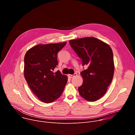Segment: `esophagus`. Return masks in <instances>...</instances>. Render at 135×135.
Wrapping results in <instances>:
<instances>
[{"label": "esophagus", "instance_id": "obj_1", "mask_svg": "<svg viewBox=\"0 0 135 135\" xmlns=\"http://www.w3.org/2000/svg\"><path fill=\"white\" fill-rule=\"evenodd\" d=\"M68 77L69 78H74V77H75V76H77V74L76 73H75L74 75H70V74H68Z\"/></svg>", "mask_w": 135, "mask_h": 135}]
</instances>
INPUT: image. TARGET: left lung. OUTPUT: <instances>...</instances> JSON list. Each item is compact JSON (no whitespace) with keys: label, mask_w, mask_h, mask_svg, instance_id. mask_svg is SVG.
I'll return each instance as SVG.
<instances>
[{"label":"left lung","mask_w":135,"mask_h":135,"mask_svg":"<svg viewBox=\"0 0 135 135\" xmlns=\"http://www.w3.org/2000/svg\"><path fill=\"white\" fill-rule=\"evenodd\" d=\"M69 44L78 54L82 65L88 67L81 75L83 79L79 92L89 102H95L105 94L112 81L114 63L111 47L95 37L70 40Z\"/></svg>","instance_id":"obj_1"}]
</instances>
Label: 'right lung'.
I'll list each match as a JSON object with an SVG mask.
<instances>
[{"instance_id": "1", "label": "right lung", "mask_w": 135, "mask_h": 135, "mask_svg": "<svg viewBox=\"0 0 135 135\" xmlns=\"http://www.w3.org/2000/svg\"><path fill=\"white\" fill-rule=\"evenodd\" d=\"M66 42L38 44L26 52L24 76L28 86L41 101L50 103L63 92L68 77L59 70L53 71L58 65L57 54Z\"/></svg>"}]
</instances>
